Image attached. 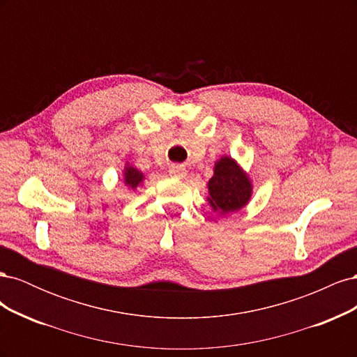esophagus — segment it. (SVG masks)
I'll list each match as a JSON object with an SVG mask.
<instances>
[{
  "instance_id": "34e87169",
  "label": "esophagus",
  "mask_w": 357,
  "mask_h": 357,
  "mask_svg": "<svg viewBox=\"0 0 357 357\" xmlns=\"http://www.w3.org/2000/svg\"><path fill=\"white\" fill-rule=\"evenodd\" d=\"M169 176L176 178H183L186 176V168L181 165H171L169 167Z\"/></svg>"
}]
</instances>
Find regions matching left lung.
I'll list each match as a JSON object with an SVG mask.
<instances>
[{"mask_svg":"<svg viewBox=\"0 0 357 357\" xmlns=\"http://www.w3.org/2000/svg\"><path fill=\"white\" fill-rule=\"evenodd\" d=\"M207 188V201L211 210L222 215L240 211L253 195L250 176L238 162L226 155L214 162L213 177L208 180Z\"/></svg>","mask_w":357,"mask_h":357,"instance_id":"left-lung-1","label":"left lung"}]
</instances>
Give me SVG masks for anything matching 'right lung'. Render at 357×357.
Wrapping results in <instances>:
<instances>
[{"mask_svg": "<svg viewBox=\"0 0 357 357\" xmlns=\"http://www.w3.org/2000/svg\"><path fill=\"white\" fill-rule=\"evenodd\" d=\"M122 177H123V185L129 190H137V188L142 186L144 180H146L144 172L139 171L137 167L129 164V162H126L125 167H123Z\"/></svg>", "mask_w": 357, "mask_h": 357, "instance_id": "add662e5", "label": "right lung"}]
</instances>
